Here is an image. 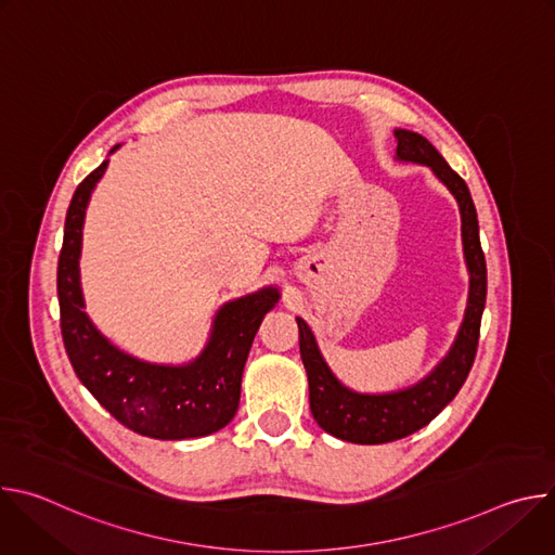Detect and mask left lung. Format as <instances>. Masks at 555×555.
I'll use <instances>...</instances> for the list:
<instances>
[{
  "label": "left lung",
  "mask_w": 555,
  "mask_h": 555,
  "mask_svg": "<svg viewBox=\"0 0 555 555\" xmlns=\"http://www.w3.org/2000/svg\"><path fill=\"white\" fill-rule=\"evenodd\" d=\"M395 160L428 167L454 195L461 212L463 259L469 274L467 305L456 338L443 360L417 384L390 392H360L345 386L325 362L319 343L302 319L298 323L300 358L309 382V409L325 433L362 446L404 439L430 424L463 386L477 356L481 315L488 294V270L479 240V219L467 184L450 169L443 155L420 133L395 129Z\"/></svg>",
  "instance_id": "left-lung-1"
}]
</instances>
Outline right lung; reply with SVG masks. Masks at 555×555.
Masks as SVG:
<instances>
[{
  "label": "right lung",
  "instance_id": "1",
  "mask_svg": "<svg viewBox=\"0 0 555 555\" xmlns=\"http://www.w3.org/2000/svg\"><path fill=\"white\" fill-rule=\"evenodd\" d=\"M107 165L109 160L78 184L65 217L56 292L67 358L99 404L129 430L167 441L212 435L230 424L240 409L242 375L253 340L281 294L276 287H263L223 302L212 319L206 347L191 362L157 364L118 349L86 313L78 268L86 210Z\"/></svg>",
  "mask_w": 555,
  "mask_h": 555
}]
</instances>
